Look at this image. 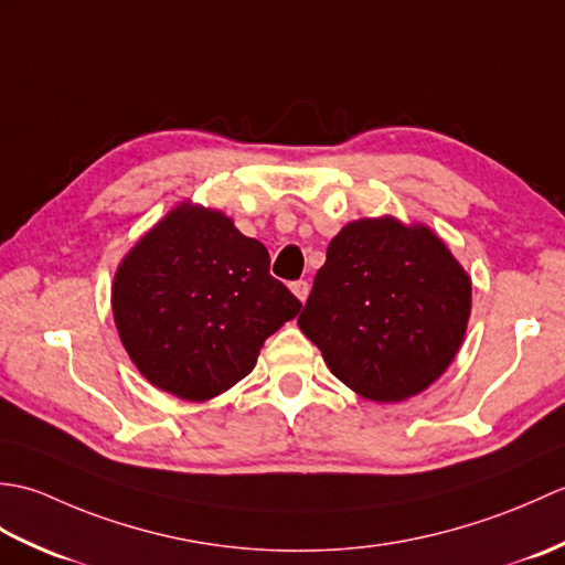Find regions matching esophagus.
<instances>
[{
    "label": "esophagus",
    "mask_w": 565,
    "mask_h": 565,
    "mask_svg": "<svg viewBox=\"0 0 565 565\" xmlns=\"http://www.w3.org/2000/svg\"><path fill=\"white\" fill-rule=\"evenodd\" d=\"M291 291H294V296L298 298V301L306 303V298L310 294V286H308V281H294L291 284Z\"/></svg>",
    "instance_id": "1"
}]
</instances>
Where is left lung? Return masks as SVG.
I'll return each instance as SVG.
<instances>
[{"label":"left lung","mask_w":565,"mask_h":565,"mask_svg":"<svg viewBox=\"0 0 565 565\" xmlns=\"http://www.w3.org/2000/svg\"><path fill=\"white\" fill-rule=\"evenodd\" d=\"M471 318V276L444 239L395 215L347 223L298 328L347 388L376 403L427 391L454 362Z\"/></svg>","instance_id":"left-lung-1"}]
</instances>
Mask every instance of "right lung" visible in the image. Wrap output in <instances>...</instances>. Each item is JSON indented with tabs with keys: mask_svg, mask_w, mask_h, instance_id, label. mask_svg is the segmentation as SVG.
<instances>
[{
	"mask_svg": "<svg viewBox=\"0 0 565 565\" xmlns=\"http://www.w3.org/2000/svg\"><path fill=\"white\" fill-rule=\"evenodd\" d=\"M114 322L154 388L189 403L233 388L301 301L269 274V252L223 211L182 201L126 252Z\"/></svg>",
	"mask_w": 565,
	"mask_h": 565,
	"instance_id": "add662e5",
	"label": "right lung"
}]
</instances>
